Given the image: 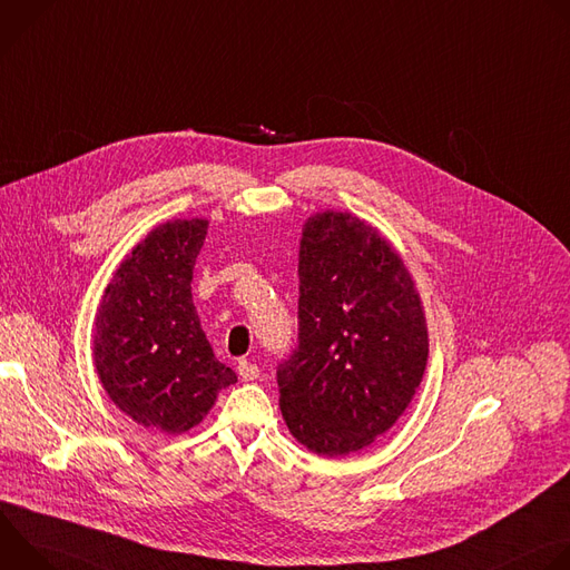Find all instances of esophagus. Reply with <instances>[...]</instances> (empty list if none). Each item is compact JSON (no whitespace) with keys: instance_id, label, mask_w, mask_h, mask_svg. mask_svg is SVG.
Segmentation results:
<instances>
[{"instance_id":"obj_1","label":"esophagus","mask_w":570,"mask_h":570,"mask_svg":"<svg viewBox=\"0 0 570 570\" xmlns=\"http://www.w3.org/2000/svg\"><path fill=\"white\" fill-rule=\"evenodd\" d=\"M236 370H238V376H240L243 381H255V379H259V367H257L255 363H250L248 358H240Z\"/></svg>"}]
</instances>
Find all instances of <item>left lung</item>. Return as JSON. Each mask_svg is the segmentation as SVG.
I'll return each instance as SVG.
<instances>
[{
	"label": "left lung",
	"mask_w": 570,
	"mask_h": 570,
	"mask_svg": "<svg viewBox=\"0 0 570 570\" xmlns=\"http://www.w3.org/2000/svg\"><path fill=\"white\" fill-rule=\"evenodd\" d=\"M297 350L277 367L291 435L327 458L390 431L420 387L429 330L415 282L376 227L322 212L299 240Z\"/></svg>",
	"instance_id": "8db88e82"
}]
</instances>
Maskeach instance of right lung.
Wrapping results in <instances>:
<instances>
[{
	"mask_svg": "<svg viewBox=\"0 0 570 570\" xmlns=\"http://www.w3.org/2000/svg\"><path fill=\"white\" fill-rule=\"evenodd\" d=\"M205 218H176L139 240L112 275L97 317L92 356L117 409L146 429L178 435L236 383L200 327L191 299Z\"/></svg>",
	"mask_w": 570,
	"mask_h": 570,
	"instance_id": "obj_1",
	"label": "right lung"
}]
</instances>
